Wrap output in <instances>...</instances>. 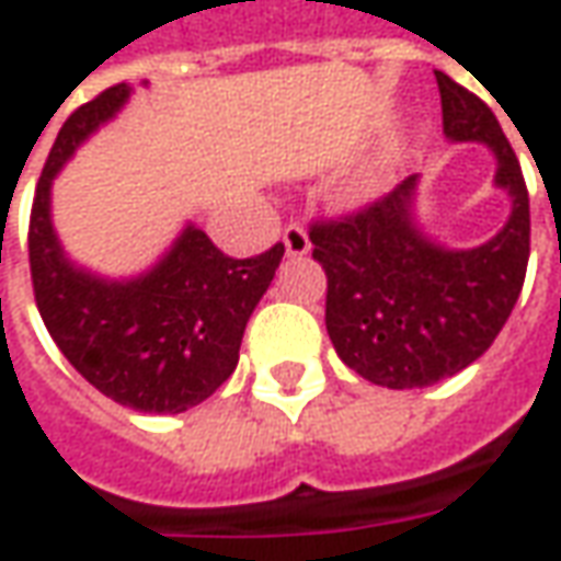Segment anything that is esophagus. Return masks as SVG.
<instances>
[{"mask_svg": "<svg viewBox=\"0 0 561 561\" xmlns=\"http://www.w3.org/2000/svg\"><path fill=\"white\" fill-rule=\"evenodd\" d=\"M284 247H287V256H305L311 250L308 231L302 226H287L284 229Z\"/></svg>", "mask_w": 561, "mask_h": 561, "instance_id": "1", "label": "esophagus"}]
</instances>
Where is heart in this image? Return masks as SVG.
<instances>
[{
  "mask_svg": "<svg viewBox=\"0 0 561 561\" xmlns=\"http://www.w3.org/2000/svg\"><path fill=\"white\" fill-rule=\"evenodd\" d=\"M378 188H381V183H378V180H366V183L360 185V192H357V195H360V198H376Z\"/></svg>",
  "mask_w": 561,
  "mask_h": 561,
  "instance_id": "1",
  "label": "heart"
}]
</instances>
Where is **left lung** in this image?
<instances>
[{
    "instance_id": "obj_1",
    "label": "left lung",
    "mask_w": 561,
    "mask_h": 561,
    "mask_svg": "<svg viewBox=\"0 0 561 561\" xmlns=\"http://www.w3.org/2000/svg\"><path fill=\"white\" fill-rule=\"evenodd\" d=\"M443 134L492 149L494 185L510 216L492 241L451 250L419 226V173L357 214L314 222V259L327 272V332L357 376L405 391L467 369L492 347L523 293L528 188L494 112L436 69Z\"/></svg>"
}]
</instances>
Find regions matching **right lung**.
Listing matches in <instances>:
<instances>
[{"mask_svg":"<svg viewBox=\"0 0 561 561\" xmlns=\"http://www.w3.org/2000/svg\"><path fill=\"white\" fill-rule=\"evenodd\" d=\"M127 96L130 84L106 88L60 127L30 214V272L38 314L84 381L127 409L176 415L234 373L247 320L272 287L284 243L231 259L188 222L137 277L110 280L76 265L54 231L51 183Z\"/></svg>","mask_w":561,"mask_h":561,"instance_id":"1","label":"right lung"}]
</instances>
